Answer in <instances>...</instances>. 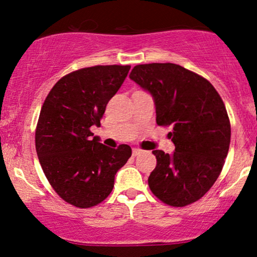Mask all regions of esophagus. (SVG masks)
I'll return each mask as SVG.
<instances>
[{"label": "esophagus", "instance_id": "esophagus-1", "mask_svg": "<svg viewBox=\"0 0 257 257\" xmlns=\"http://www.w3.org/2000/svg\"><path fill=\"white\" fill-rule=\"evenodd\" d=\"M141 152H143V151H141L140 149H138V147H135V149H133V156H138V155H140Z\"/></svg>", "mask_w": 257, "mask_h": 257}]
</instances>
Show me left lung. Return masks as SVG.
<instances>
[{"instance_id":"8db88e82","label":"left lung","mask_w":257,"mask_h":257,"mask_svg":"<svg viewBox=\"0 0 257 257\" xmlns=\"http://www.w3.org/2000/svg\"><path fill=\"white\" fill-rule=\"evenodd\" d=\"M129 77L155 100L156 122L172 125L173 155L155 150L157 166L149 186L172 206L197 202L219 178L231 143L225 104L213 84L180 65H137Z\"/></svg>"}]
</instances>
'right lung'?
<instances>
[{
	"instance_id": "obj_1",
	"label": "right lung",
	"mask_w": 257,
	"mask_h": 257,
	"mask_svg": "<svg viewBox=\"0 0 257 257\" xmlns=\"http://www.w3.org/2000/svg\"><path fill=\"white\" fill-rule=\"evenodd\" d=\"M129 65H98L64 76L44 100L35 144L44 175L65 202L91 208L107 198L114 175L132 156L111 149L90 132L128 75Z\"/></svg>"
}]
</instances>
